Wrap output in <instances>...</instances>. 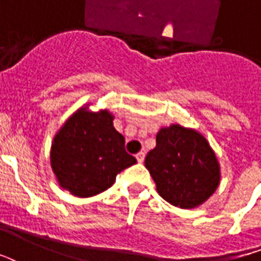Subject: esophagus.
<instances>
[{
    "instance_id": "1",
    "label": "esophagus",
    "mask_w": 261,
    "mask_h": 261,
    "mask_svg": "<svg viewBox=\"0 0 261 261\" xmlns=\"http://www.w3.org/2000/svg\"><path fill=\"white\" fill-rule=\"evenodd\" d=\"M136 160H138L139 163H143V161H144V153H143V151H140V153L136 154Z\"/></svg>"
}]
</instances>
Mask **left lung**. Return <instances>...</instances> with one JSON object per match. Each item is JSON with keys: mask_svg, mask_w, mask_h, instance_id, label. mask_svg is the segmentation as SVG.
I'll return each mask as SVG.
<instances>
[{"mask_svg": "<svg viewBox=\"0 0 261 261\" xmlns=\"http://www.w3.org/2000/svg\"><path fill=\"white\" fill-rule=\"evenodd\" d=\"M155 147L144 164L157 192L180 208H191L210 197L220 184L216 154L200 133L172 125L157 133Z\"/></svg>", "mask_w": 261, "mask_h": 261, "instance_id": "8db88e82", "label": "left lung"}]
</instances>
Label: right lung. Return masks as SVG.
<instances>
[{
  "instance_id": "right-lung-1",
  "label": "right lung",
  "mask_w": 261,
  "mask_h": 261,
  "mask_svg": "<svg viewBox=\"0 0 261 261\" xmlns=\"http://www.w3.org/2000/svg\"><path fill=\"white\" fill-rule=\"evenodd\" d=\"M108 111L79 110L54 138L51 167L62 188L89 197L107 191L117 175L136 163L125 151V138L115 130Z\"/></svg>"
}]
</instances>
